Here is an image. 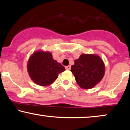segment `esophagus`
<instances>
[{
	"mask_svg": "<svg viewBox=\"0 0 130 130\" xmlns=\"http://www.w3.org/2000/svg\"><path fill=\"white\" fill-rule=\"evenodd\" d=\"M65 68L67 70H70V69H71V66H66Z\"/></svg>",
	"mask_w": 130,
	"mask_h": 130,
	"instance_id": "1",
	"label": "esophagus"
}]
</instances>
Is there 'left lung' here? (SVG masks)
<instances>
[{
  "mask_svg": "<svg viewBox=\"0 0 130 130\" xmlns=\"http://www.w3.org/2000/svg\"><path fill=\"white\" fill-rule=\"evenodd\" d=\"M70 71L80 88L91 89L102 79L105 65L97 55L83 54L74 60V64L72 66Z\"/></svg>",
  "mask_w": 130,
  "mask_h": 130,
  "instance_id": "8db88e82",
  "label": "left lung"
}]
</instances>
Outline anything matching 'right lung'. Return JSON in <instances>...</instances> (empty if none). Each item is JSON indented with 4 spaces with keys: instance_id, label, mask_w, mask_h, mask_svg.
I'll return each mask as SVG.
<instances>
[{
    "instance_id": "1",
    "label": "right lung",
    "mask_w": 130,
    "mask_h": 130,
    "mask_svg": "<svg viewBox=\"0 0 130 130\" xmlns=\"http://www.w3.org/2000/svg\"><path fill=\"white\" fill-rule=\"evenodd\" d=\"M27 70L31 79L36 84L46 86L52 84L65 68L53 59L51 53L38 51L29 57Z\"/></svg>"
}]
</instances>
